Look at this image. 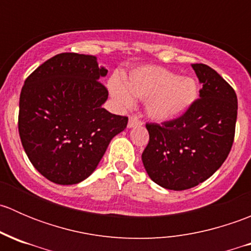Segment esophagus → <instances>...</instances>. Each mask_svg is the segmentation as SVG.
Wrapping results in <instances>:
<instances>
[{
    "instance_id": "obj_1",
    "label": "esophagus",
    "mask_w": 251,
    "mask_h": 251,
    "mask_svg": "<svg viewBox=\"0 0 251 251\" xmlns=\"http://www.w3.org/2000/svg\"><path fill=\"white\" fill-rule=\"evenodd\" d=\"M142 123L140 119L137 118V116H131L130 120H128V124H127V127L128 128H133V127H137V126H141Z\"/></svg>"
}]
</instances>
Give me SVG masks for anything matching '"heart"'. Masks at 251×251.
<instances>
[{"label": "heart", "mask_w": 251, "mask_h": 251, "mask_svg": "<svg viewBox=\"0 0 251 251\" xmlns=\"http://www.w3.org/2000/svg\"><path fill=\"white\" fill-rule=\"evenodd\" d=\"M111 97L124 108L133 104V97L146 100V113L151 120L165 123L183 115L198 100V83L191 76H178L161 67L146 65L130 73L125 82L113 78Z\"/></svg>", "instance_id": "1"}]
</instances>
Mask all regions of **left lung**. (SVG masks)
Returning a JSON list of instances; mask_svg holds the SVG:
<instances>
[{"label":"left lung","mask_w":251,"mask_h":251,"mask_svg":"<svg viewBox=\"0 0 251 251\" xmlns=\"http://www.w3.org/2000/svg\"><path fill=\"white\" fill-rule=\"evenodd\" d=\"M203 88L186 113L161 125L147 124L149 143L142 161L151 181L171 191L198 186L228 156L238 102L234 90L214 69L192 64Z\"/></svg>","instance_id":"obj_1"}]
</instances>
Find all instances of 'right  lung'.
Returning <instances> with one entry per match:
<instances>
[{
	"instance_id": "1",
	"label": "right lung",
	"mask_w": 251,
	"mask_h": 251,
	"mask_svg": "<svg viewBox=\"0 0 251 251\" xmlns=\"http://www.w3.org/2000/svg\"><path fill=\"white\" fill-rule=\"evenodd\" d=\"M107 73L95 55L60 53L25 80L19 136L29 160L50 181L63 186L82 182L113 137L126 128V116L102 107L108 91L98 80Z\"/></svg>"
}]
</instances>
